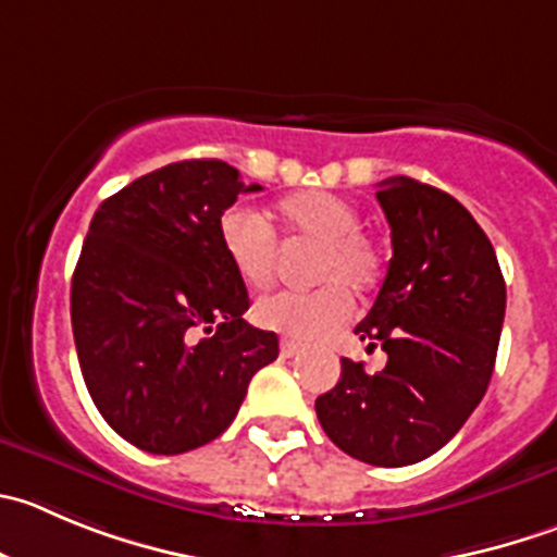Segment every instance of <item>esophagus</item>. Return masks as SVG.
I'll use <instances>...</instances> for the list:
<instances>
[{
  "mask_svg": "<svg viewBox=\"0 0 557 557\" xmlns=\"http://www.w3.org/2000/svg\"><path fill=\"white\" fill-rule=\"evenodd\" d=\"M300 352V344H295V342H289V338H284L282 342V355L284 358H293V355H298Z\"/></svg>",
  "mask_w": 557,
  "mask_h": 557,
  "instance_id": "1",
  "label": "esophagus"
}]
</instances>
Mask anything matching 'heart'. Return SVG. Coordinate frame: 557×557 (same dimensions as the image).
I'll list each match as a JSON object with an SVG mask.
<instances>
[{"instance_id":"b5f03b06","label":"heart","mask_w":557,"mask_h":557,"mask_svg":"<svg viewBox=\"0 0 557 557\" xmlns=\"http://www.w3.org/2000/svg\"><path fill=\"white\" fill-rule=\"evenodd\" d=\"M287 237L320 243L311 264L314 289H282L253 304V322L264 331L298 342H317L342 327L355 295L372 293L383 275V251L361 230V210L331 190H304L275 210ZM219 243L232 270L246 287L262 289L273 282L278 243L262 215L230 208L219 221Z\"/></svg>"}]
</instances>
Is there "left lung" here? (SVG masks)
<instances>
[{"label": "left lung", "mask_w": 557, "mask_h": 557, "mask_svg": "<svg viewBox=\"0 0 557 557\" xmlns=\"http://www.w3.org/2000/svg\"><path fill=\"white\" fill-rule=\"evenodd\" d=\"M394 257L372 311L355 325L383 372L342 358L317 399L325 434L349 457L401 468L441 451L484 399L495 369L506 282L495 248L446 190L412 177L380 183Z\"/></svg>", "instance_id": "1"}]
</instances>
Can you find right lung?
<instances>
[{
    "instance_id": "add662e5",
    "label": "right lung",
    "mask_w": 557,
    "mask_h": 557,
    "mask_svg": "<svg viewBox=\"0 0 557 557\" xmlns=\"http://www.w3.org/2000/svg\"><path fill=\"white\" fill-rule=\"evenodd\" d=\"M246 185L235 166L194 158L156 169L92 215L71 284L84 383L100 416L136 448L185 454L215 441L278 336L251 327L246 284L219 221Z\"/></svg>"
}]
</instances>
